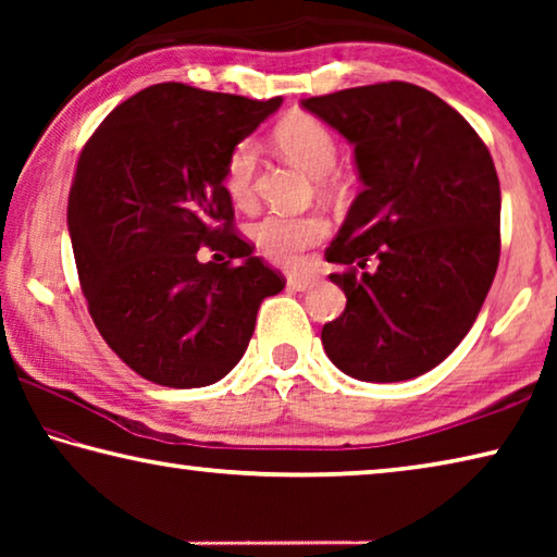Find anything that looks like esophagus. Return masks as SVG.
<instances>
[{
    "mask_svg": "<svg viewBox=\"0 0 557 557\" xmlns=\"http://www.w3.org/2000/svg\"><path fill=\"white\" fill-rule=\"evenodd\" d=\"M317 277L309 275V272H289L287 275V287L295 289V292H307L317 287Z\"/></svg>",
    "mask_w": 557,
    "mask_h": 557,
    "instance_id": "34e87169",
    "label": "esophagus"
}]
</instances>
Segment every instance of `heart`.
<instances>
[{"label": "heart", "mask_w": 557, "mask_h": 557, "mask_svg": "<svg viewBox=\"0 0 557 557\" xmlns=\"http://www.w3.org/2000/svg\"><path fill=\"white\" fill-rule=\"evenodd\" d=\"M275 143L292 162L312 176L326 178L336 164L338 145L334 132L314 115L282 120L275 129ZM256 169L258 145L243 139L231 149L223 166V188L235 206H248L256 196ZM326 231L329 223L319 213H268L252 225L250 235L262 256L292 265L305 256V250L322 240Z\"/></svg>", "instance_id": "1"}]
</instances>
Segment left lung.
<instances>
[{
	"label": "left lung",
	"mask_w": 557,
	"mask_h": 557,
	"mask_svg": "<svg viewBox=\"0 0 557 557\" xmlns=\"http://www.w3.org/2000/svg\"><path fill=\"white\" fill-rule=\"evenodd\" d=\"M301 106L354 145L363 184L326 248V260L346 268L329 275L346 309L324 324V351L358 381L428 373L467 336L496 275L494 159L455 108L412 83L348 88Z\"/></svg>",
	"instance_id": "left-lung-1"
}]
</instances>
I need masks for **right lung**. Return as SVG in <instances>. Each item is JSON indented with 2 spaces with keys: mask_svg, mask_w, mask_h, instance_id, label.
<instances>
[{
  "mask_svg": "<svg viewBox=\"0 0 557 557\" xmlns=\"http://www.w3.org/2000/svg\"><path fill=\"white\" fill-rule=\"evenodd\" d=\"M280 106L159 83L83 147L69 196L81 289L100 336L147 381H221L248 348L260 301L285 287L235 235L223 188L231 149ZM203 244L216 250L209 263L195 258Z\"/></svg>",
  "mask_w": 557,
  "mask_h": 557,
  "instance_id": "obj_1",
  "label": "right lung"
}]
</instances>
